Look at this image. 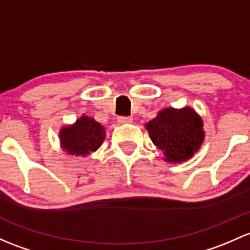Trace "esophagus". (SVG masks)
Instances as JSON below:
<instances>
[{
    "instance_id": "esophagus-1",
    "label": "esophagus",
    "mask_w": 250,
    "mask_h": 250,
    "mask_svg": "<svg viewBox=\"0 0 250 250\" xmlns=\"http://www.w3.org/2000/svg\"><path fill=\"white\" fill-rule=\"evenodd\" d=\"M118 123H132L133 118L130 116H120L117 118Z\"/></svg>"
}]
</instances>
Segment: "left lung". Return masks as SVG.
<instances>
[{
    "instance_id": "obj_1",
    "label": "left lung",
    "mask_w": 250,
    "mask_h": 250,
    "mask_svg": "<svg viewBox=\"0 0 250 250\" xmlns=\"http://www.w3.org/2000/svg\"><path fill=\"white\" fill-rule=\"evenodd\" d=\"M146 128L154 145L164 151L169 162L190 158L204 140L202 121L189 107L164 109Z\"/></svg>"
}]
</instances>
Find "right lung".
Here are the masks:
<instances>
[{
	"mask_svg": "<svg viewBox=\"0 0 250 250\" xmlns=\"http://www.w3.org/2000/svg\"><path fill=\"white\" fill-rule=\"evenodd\" d=\"M63 148L70 154L86 156L96 151L104 141V128L92 118L81 117L75 125L63 128L60 133Z\"/></svg>",
	"mask_w": 250,
	"mask_h": 250,
	"instance_id": "obj_1",
	"label": "right lung"
}]
</instances>
